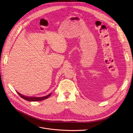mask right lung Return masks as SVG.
I'll list each match as a JSON object with an SVG mask.
<instances>
[{
	"label": "right lung",
	"instance_id": "1",
	"mask_svg": "<svg viewBox=\"0 0 133 133\" xmlns=\"http://www.w3.org/2000/svg\"><path fill=\"white\" fill-rule=\"evenodd\" d=\"M17 93L18 94V95L21 97L22 98L25 99V101H43V100H44L46 98H48V97H49L51 95V94L46 96H44V97H28V96H24V95H22L21 94H20L19 92H17Z\"/></svg>",
	"mask_w": 133,
	"mask_h": 133
}]
</instances>
